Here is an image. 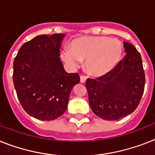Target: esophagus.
Here are the masks:
<instances>
[{
	"instance_id": "esophagus-1",
	"label": "esophagus",
	"mask_w": 155,
	"mask_h": 155,
	"mask_svg": "<svg viewBox=\"0 0 155 155\" xmlns=\"http://www.w3.org/2000/svg\"><path fill=\"white\" fill-rule=\"evenodd\" d=\"M85 81H86V77L84 76V75H81L80 76V82L82 83V84H84Z\"/></svg>"
}]
</instances>
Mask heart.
<instances>
[{
    "label": "heart",
    "instance_id": "heart-1",
    "mask_svg": "<svg viewBox=\"0 0 155 155\" xmlns=\"http://www.w3.org/2000/svg\"><path fill=\"white\" fill-rule=\"evenodd\" d=\"M122 45L118 40L103 36H87L74 40L69 50L61 52V58L71 70L84 62L85 70L92 76H101L119 63Z\"/></svg>",
    "mask_w": 155,
    "mask_h": 155
}]
</instances>
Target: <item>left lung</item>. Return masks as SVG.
I'll return each mask as SVG.
<instances>
[{
    "label": "left lung",
    "mask_w": 155,
    "mask_h": 155,
    "mask_svg": "<svg viewBox=\"0 0 155 155\" xmlns=\"http://www.w3.org/2000/svg\"><path fill=\"white\" fill-rule=\"evenodd\" d=\"M126 55L117 65L97 79H87L90 107L99 117L116 120L132 113L142 99L145 73L139 52L124 42Z\"/></svg>",
    "instance_id": "obj_1"
}]
</instances>
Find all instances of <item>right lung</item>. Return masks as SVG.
<instances>
[{"label": "right lung", "instance_id": "add662e5", "mask_svg": "<svg viewBox=\"0 0 155 155\" xmlns=\"http://www.w3.org/2000/svg\"><path fill=\"white\" fill-rule=\"evenodd\" d=\"M63 34L42 35L21 46L13 61V84L24 110L42 120H52L68 108L71 91L80 81L60 61Z\"/></svg>", "mask_w": 155, "mask_h": 155}]
</instances>
